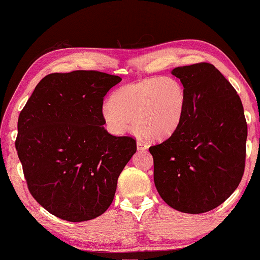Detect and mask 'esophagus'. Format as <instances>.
Masks as SVG:
<instances>
[{
  "label": "esophagus",
  "mask_w": 260,
  "mask_h": 260,
  "mask_svg": "<svg viewBox=\"0 0 260 260\" xmlns=\"http://www.w3.org/2000/svg\"><path fill=\"white\" fill-rule=\"evenodd\" d=\"M137 147L139 151H145V150L148 149V146L143 141H137Z\"/></svg>",
  "instance_id": "1"
}]
</instances>
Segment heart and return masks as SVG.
<instances>
[{"label": "heart", "mask_w": 260, "mask_h": 260, "mask_svg": "<svg viewBox=\"0 0 260 260\" xmlns=\"http://www.w3.org/2000/svg\"><path fill=\"white\" fill-rule=\"evenodd\" d=\"M186 103V90L179 80L172 77L148 78L115 90L101 113L113 135L130 130L134 119L141 134L161 140L178 128Z\"/></svg>", "instance_id": "obj_1"}]
</instances>
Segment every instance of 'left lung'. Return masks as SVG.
Returning <instances> with one entry per match:
<instances>
[{
    "label": "left lung",
    "instance_id": "8db88e82",
    "mask_svg": "<svg viewBox=\"0 0 260 260\" xmlns=\"http://www.w3.org/2000/svg\"><path fill=\"white\" fill-rule=\"evenodd\" d=\"M187 93L181 122L149 148L153 180L167 205L186 213L215 209L245 170L247 122L237 91L210 63L175 68Z\"/></svg>",
    "mask_w": 260,
    "mask_h": 260
}]
</instances>
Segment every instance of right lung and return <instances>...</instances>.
<instances>
[{
	"instance_id": "right-lung-1",
	"label": "right lung",
	"mask_w": 260,
	"mask_h": 260,
	"mask_svg": "<svg viewBox=\"0 0 260 260\" xmlns=\"http://www.w3.org/2000/svg\"><path fill=\"white\" fill-rule=\"evenodd\" d=\"M121 80L92 70L48 74L19 115L15 148L27 188L63 220L101 216L137 151L134 138L103 126V98Z\"/></svg>"
}]
</instances>
